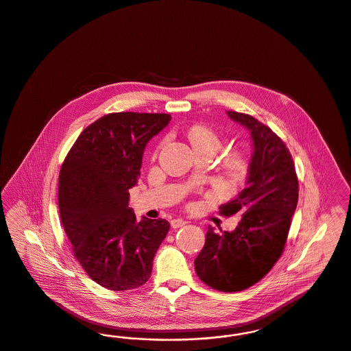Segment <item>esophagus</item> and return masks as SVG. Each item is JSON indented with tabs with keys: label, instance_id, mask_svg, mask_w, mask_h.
I'll list each match as a JSON object with an SVG mask.
<instances>
[{
	"label": "esophagus",
	"instance_id": "1",
	"mask_svg": "<svg viewBox=\"0 0 351 351\" xmlns=\"http://www.w3.org/2000/svg\"><path fill=\"white\" fill-rule=\"evenodd\" d=\"M186 223V221H184L182 218H175V219H172L171 221V226L173 228V229H179V228H182Z\"/></svg>",
	"mask_w": 351,
	"mask_h": 351
}]
</instances>
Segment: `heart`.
<instances>
[{
	"label": "heart",
	"instance_id": "obj_1",
	"mask_svg": "<svg viewBox=\"0 0 351 351\" xmlns=\"http://www.w3.org/2000/svg\"><path fill=\"white\" fill-rule=\"evenodd\" d=\"M188 138L195 150L209 149V150L215 151V154H216L222 146V141H221L219 135L215 130H212L210 128H206L202 125L193 126L188 133ZM222 169H223L225 175L232 182L243 180V178L246 176V173L249 171L247 154L239 149L229 151L222 160Z\"/></svg>",
	"mask_w": 351,
	"mask_h": 351
}]
</instances>
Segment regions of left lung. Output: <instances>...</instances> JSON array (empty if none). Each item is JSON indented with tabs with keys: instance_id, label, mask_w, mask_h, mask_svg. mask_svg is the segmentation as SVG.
I'll return each instance as SVG.
<instances>
[{
	"instance_id": "obj_1",
	"label": "left lung",
	"mask_w": 351,
	"mask_h": 351,
	"mask_svg": "<svg viewBox=\"0 0 351 351\" xmlns=\"http://www.w3.org/2000/svg\"><path fill=\"white\" fill-rule=\"evenodd\" d=\"M250 130L252 139L247 186L219 206L222 216L239 215L233 232L209 226L195 269L206 285L221 292L247 289L279 261L299 200V180L285 143L256 118L228 112Z\"/></svg>"
}]
</instances>
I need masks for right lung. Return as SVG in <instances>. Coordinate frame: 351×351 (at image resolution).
Instances as JSON below:
<instances>
[{
    "instance_id": "1",
    "label": "right lung",
    "mask_w": 351,
    "mask_h": 351,
    "mask_svg": "<svg viewBox=\"0 0 351 351\" xmlns=\"http://www.w3.org/2000/svg\"><path fill=\"white\" fill-rule=\"evenodd\" d=\"M169 121L166 113H109L84 129L62 165L59 212L73 255L92 280L110 291L150 279L169 230L166 219L138 221L129 208L145 147Z\"/></svg>"
}]
</instances>
